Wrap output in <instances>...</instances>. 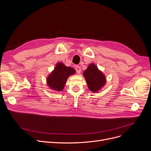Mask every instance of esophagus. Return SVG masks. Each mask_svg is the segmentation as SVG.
Masks as SVG:
<instances>
[{"label": "esophagus", "mask_w": 151, "mask_h": 151, "mask_svg": "<svg viewBox=\"0 0 151 151\" xmlns=\"http://www.w3.org/2000/svg\"><path fill=\"white\" fill-rule=\"evenodd\" d=\"M76 70L77 74H80L81 71V68L79 66H76Z\"/></svg>", "instance_id": "34e87169"}]
</instances>
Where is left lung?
Here are the masks:
<instances>
[{
  "mask_svg": "<svg viewBox=\"0 0 151 151\" xmlns=\"http://www.w3.org/2000/svg\"><path fill=\"white\" fill-rule=\"evenodd\" d=\"M89 89L93 93H98L106 84V78L104 74L94 63H90L83 72Z\"/></svg>",
  "mask_w": 151,
  "mask_h": 151,
  "instance_id": "8db88e82",
  "label": "left lung"
}]
</instances>
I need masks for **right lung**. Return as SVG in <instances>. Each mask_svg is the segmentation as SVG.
Returning a JSON list of instances; mask_svg holds the SVG:
<instances>
[{
  "label": "right lung",
  "instance_id": "1",
  "mask_svg": "<svg viewBox=\"0 0 151 151\" xmlns=\"http://www.w3.org/2000/svg\"><path fill=\"white\" fill-rule=\"evenodd\" d=\"M75 73L74 68L67 67L61 62H58L53 70L47 77V86L51 90L60 92L64 88L68 77Z\"/></svg>",
  "mask_w": 151,
  "mask_h": 151
}]
</instances>
